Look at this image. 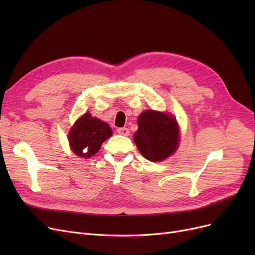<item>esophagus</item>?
I'll use <instances>...</instances> for the list:
<instances>
[{
  "instance_id": "1",
  "label": "esophagus",
  "mask_w": 255,
  "mask_h": 255,
  "mask_svg": "<svg viewBox=\"0 0 255 255\" xmlns=\"http://www.w3.org/2000/svg\"><path fill=\"white\" fill-rule=\"evenodd\" d=\"M117 132L120 135H123V136H128L129 135V129L128 128H119L117 129Z\"/></svg>"
}]
</instances>
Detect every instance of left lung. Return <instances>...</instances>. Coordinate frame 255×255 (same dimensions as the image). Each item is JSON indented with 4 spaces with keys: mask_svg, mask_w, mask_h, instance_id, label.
<instances>
[{
    "mask_svg": "<svg viewBox=\"0 0 255 255\" xmlns=\"http://www.w3.org/2000/svg\"><path fill=\"white\" fill-rule=\"evenodd\" d=\"M180 129L173 116L148 110L138 117L134 141L142 156L151 161H161L175 152Z\"/></svg>",
    "mask_w": 255,
    "mask_h": 255,
    "instance_id": "1",
    "label": "left lung"
}]
</instances>
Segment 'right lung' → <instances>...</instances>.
Masks as SVG:
<instances>
[{"mask_svg": "<svg viewBox=\"0 0 255 255\" xmlns=\"http://www.w3.org/2000/svg\"><path fill=\"white\" fill-rule=\"evenodd\" d=\"M112 135L113 130L106 122L86 113L76 120L68 134V139L76 155L88 158L95 155Z\"/></svg>", "mask_w": 255, "mask_h": 255, "instance_id": "1", "label": "right lung"}]
</instances>
